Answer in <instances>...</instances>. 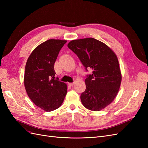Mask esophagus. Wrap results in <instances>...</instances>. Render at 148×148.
I'll return each mask as SVG.
<instances>
[{
    "instance_id": "esophagus-1",
    "label": "esophagus",
    "mask_w": 148,
    "mask_h": 148,
    "mask_svg": "<svg viewBox=\"0 0 148 148\" xmlns=\"http://www.w3.org/2000/svg\"><path fill=\"white\" fill-rule=\"evenodd\" d=\"M74 84H75L74 82H73V83H69V86H73V85H74Z\"/></svg>"
}]
</instances>
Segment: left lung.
<instances>
[{
    "mask_svg": "<svg viewBox=\"0 0 148 148\" xmlns=\"http://www.w3.org/2000/svg\"><path fill=\"white\" fill-rule=\"evenodd\" d=\"M68 47L86 71L92 70L85 79L86 89L80 96L83 105L92 111L105 108L117 96L122 81L117 56L105 44L91 38L73 40Z\"/></svg>",
    "mask_w": 148,
    "mask_h": 148,
    "instance_id": "1",
    "label": "left lung"
}]
</instances>
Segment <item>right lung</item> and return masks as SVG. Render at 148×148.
Instances as JSON below:
<instances>
[{
  "instance_id": "obj_1",
  "label": "right lung",
  "mask_w": 148,
  "mask_h": 148,
  "mask_svg": "<svg viewBox=\"0 0 148 148\" xmlns=\"http://www.w3.org/2000/svg\"><path fill=\"white\" fill-rule=\"evenodd\" d=\"M65 40L49 39L31 53L25 66L24 84L29 97L40 108L50 112L62 105L67 86L54 79V64Z\"/></svg>"
}]
</instances>
